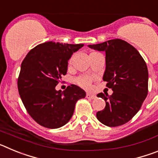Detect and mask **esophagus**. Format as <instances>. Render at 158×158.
<instances>
[{
  "label": "esophagus",
  "mask_w": 158,
  "mask_h": 158,
  "mask_svg": "<svg viewBox=\"0 0 158 158\" xmlns=\"http://www.w3.org/2000/svg\"><path fill=\"white\" fill-rule=\"evenodd\" d=\"M86 97H87L88 99H92V100H93V99L96 98V96L95 94H93V93H88L87 94H86Z\"/></svg>",
  "instance_id": "34e87169"
}]
</instances>
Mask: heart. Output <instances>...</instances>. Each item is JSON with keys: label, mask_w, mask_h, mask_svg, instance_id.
Here are the masks:
<instances>
[{"label": "heart", "mask_w": 158, "mask_h": 158, "mask_svg": "<svg viewBox=\"0 0 158 158\" xmlns=\"http://www.w3.org/2000/svg\"><path fill=\"white\" fill-rule=\"evenodd\" d=\"M71 62H72V58H70L69 61V65H70ZM93 80L92 77L90 76H83L80 77L76 79V83L82 88L85 89H89L91 86V81Z\"/></svg>", "instance_id": "heart-1"}]
</instances>
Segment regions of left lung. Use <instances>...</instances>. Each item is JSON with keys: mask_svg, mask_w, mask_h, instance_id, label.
I'll return each mask as SVG.
<instances>
[{"mask_svg": "<svg viewBox=\"0 0 158 158\" xmlns=\"http://www.w3.org/2000/svg\"><path fill=\"white\" fill-rule=\"evenodd\" d=\"M89 47L106 53V68L103 80L113 93H99L106 102L96 118L107 127L125 124L140 110L148 93V69L136 49L124 40L116 39Z\"/></svg>", "mask_w": 158, "mask_h": 158, "instance_id": "8db88e82", "label": "left lung"}]
</instances>
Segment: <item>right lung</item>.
I'll use <instances>...</instances> for the list:
<instances>
[{
    "instance_id": "1",
    "label": "right lung",
    "mask_w": 158,
    "mask_h": 158,
    "mask_svg": "<svg viewBox=\"0 0 158 158\" xmlns=\"http://www.w3.org/2000/svg\"><path fill=\"white\" fill-rule=\"evenodd\" d=\"M83 44L47 42L31 49L22 62L18 90L23 105L35 122L56 129L70 120L78 100L85 92L75 85L64 92L55 86L66 74L68 61Z\"/></svg>"
}]
</instances>
